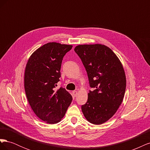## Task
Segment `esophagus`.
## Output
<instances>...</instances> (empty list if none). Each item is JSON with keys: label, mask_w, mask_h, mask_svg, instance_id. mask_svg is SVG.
<instances>
[{"label": "esophagus", "mask_w": 150, "mask_h": 150, "mask_svg": "<svg viewBox=\"0 0 150 150\" xmlns=\"http://www.w3.org/2000/svg\"><path fill=\"white\" fill-rule=\"evenodd\" d=\"M77 94H78V91H72V95H73L74 97H76L77 96Z\"/></svg>", "instance_id": "esophagus-1"}]
</instances>
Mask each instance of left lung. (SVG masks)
<instances>
[{
    "instance_id": "8db88e82",
    "label": "left lung",
    "mask_w": 150,
    "mask_h": 150,
    "mask_svg": "<svg viewBox=\"0 0 150 150\" xmlns=\"http://www.w3.org/2000/svg\"><path fill=\"white\" fill-rule=\"evenodd\" d=\"M74 51L85 67L90 88L88 101L81 106L91 123L101 125L115 114L123 99L126 76L119 59L102 44L79 45Z\"/></svg>"
}]
</instances>
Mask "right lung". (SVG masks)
I'll use <instances>...</instances> for the list:
<instances>
[{
  "mask_svg": "<svg viewBox=\"0 0 150 150\" xmlns=\"http://www.w3.org/2000/svg\"><path fill=\"white\" fill-rule=\"evenodd\" d=\"M72 47L57 42L44 44L32 54L25 67L27 98L36 116L49 124L59 122L72 100L64 88L55 89L61 76L63 57Z\"/></svg>",
  "mask_w": 150,
  "mask_h": 150,
  "instance_id": "right-lung-1",
  "label": "right lung"
}]
</instances>
